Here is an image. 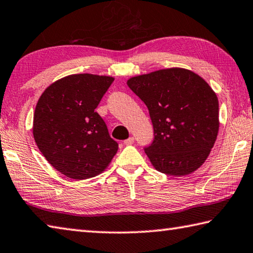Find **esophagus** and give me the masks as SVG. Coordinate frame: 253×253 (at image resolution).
I'll return each instance as SVG.
<instances>
[{
	"label": "esophagus",
	"instance_id": "esophagus-1",
	"mask_svg": "<svg viewBox=\"0 0 253 253\" xmlns=\"http://www.w3.org/2000/svg\"><path fill=\"white\" fill-rule=\"evenodd\" d=\"M134 137H129V138L128 139H126V140H124V145H131V144H134Z\"/></svg>",
	"mask_w": 253,
	"mask_h": 253
}]
</instances>
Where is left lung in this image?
Returning <instances> with one entry per match:
<instances>
[{
	"label": "left lung",
	"mask_w": 253,
	"mask_h": 253,
	"mask_svg": "<svg viewBox=\"0 0 253 253\" xmlns=\"http://www.w3.org/2000/svg\"><path fill=\"white\" fill-rule=\"evenodd\" d=\"M127 85L148 107L155 138L145 153L154 168L174 177L196 171L219 131L218 97L208 83L171 67L130 77Z\"/></svg>",
	"instance_id": "8db88e82"
}]
</instances>
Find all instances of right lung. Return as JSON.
<instances>
[{"instance_id": "right-lung-1", "label": "right lung", "mask_w": 253, "mask_h": 253, "mask_svg": "<svg viewBox=\"0 0 253 253\" xmlns=\"http://www.w3.org/2000/svg\"><path fill=\"white\" fill-rule=\"evenodd\" d=\"M114 77L73 74L46 87L36 104L33 136L49 165L68 178L84 180L103 172L118 150L95 112Z\"/></svg>"}]
</instances>
